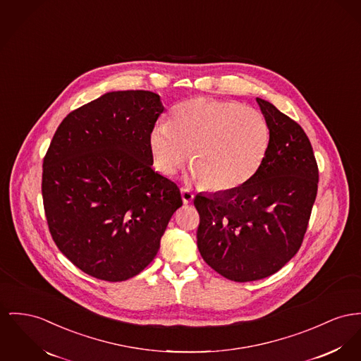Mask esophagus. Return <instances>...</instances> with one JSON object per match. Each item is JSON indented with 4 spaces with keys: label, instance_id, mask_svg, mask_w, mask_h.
I'll return each mask as SVG.
<instances>
[{
    "label": "esophagus",
    "instance_id": "esophagus-1",
    "mask_svg": "<svg viewBox=\"0 0 361 361\" xmlns=\"http://www.w3.org/2000/svg\"><path fill=\"white\" fill-rule=\"evenodd\" d=\"M180 194H182V200H183V204H190L194 198V194L192 190L186 189V188H182L180 189Z\"/></svg>",
    "mask_w": 361,
    "mask_h": 361
}]
</instances>
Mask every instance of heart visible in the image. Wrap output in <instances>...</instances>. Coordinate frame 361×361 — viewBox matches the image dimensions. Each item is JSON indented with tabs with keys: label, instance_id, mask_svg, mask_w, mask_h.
I'll list each match as a JSON object with an SVG mask.
<instances>
[{
	"label": "heart",
	"instance_id": "heart-1",
	"mask_svg": "<svg viewBox=\"0 0 361 361\" xmlns=\"http://www.w3.org/2000/svg\"><path fill=\"white\" fill-rule=\"evenodd\" d=\"M154 166L172 176L190 155L194 178L212 192H234L264 164L271 145L262 112L237 101L198 97L179 104L149 138Z\"/></svg>",
	"mask_w": 361,
	"mask_h": 361
}]
</instances>
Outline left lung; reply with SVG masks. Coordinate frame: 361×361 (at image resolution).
Here are the masks:
<instances>
[{
	"mask_svg": "<svg viewBox=\"0 0 361 361\" xmlns=\"http://www.w3.org/2000/svg\"><path fill=\"white\" fill-rule=\"evenodd\" d=\"M271 130L257 175L234 192L197 194V246L204 262L234 282L279 271L298 252L317 192L312 145L297 121L256 98Z\"/></svg>",
	"mask_w": 361,
	"mask_h": 361,
	"instance_id": "1",
	"label": "left lung"
}]
</instances>
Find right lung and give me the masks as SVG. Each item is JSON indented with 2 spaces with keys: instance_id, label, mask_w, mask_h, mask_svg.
Listing matches in <instances>:
<instances>
[{
  "instance_id": "1",
  "label": "right lung",
  "mask_w": 361,
  "mask_h": 361,
  "mask_svg": "<svg viewBox=\"0 0 361 361\" xmlns=\"http://www.w3.org/2000/svg\"><path fill=\"white\" fill-rule=\"evenodd\" d=\"M163 111L152 92L106 93L68 114L49 145L42 198L50 235L97 279L138 275L182 207L178 185L152 169L149 138Z\"/></svg>"
}]
</instances>
